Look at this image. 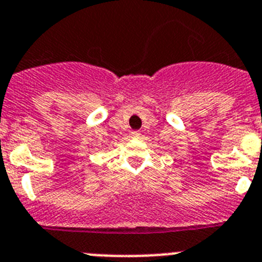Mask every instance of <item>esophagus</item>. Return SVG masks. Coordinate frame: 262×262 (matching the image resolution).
Here are the masks:
<instances>
[{
	"mask_svg": "<svg viewBox=\"0 0 262 262\" xmlns=\"http://www.w3.org/2000/svg\"><path fill=\"white\" fill-rule=\"evenodd\" d=\"M139 136H140V133H139V131H133V133H131V138L138 139Z\"/></svg>",
	"mask_w": 262,
	"mask_h": 262,
	"instance_id": "1",
	"label": "esophagus"
}]
</instances>
